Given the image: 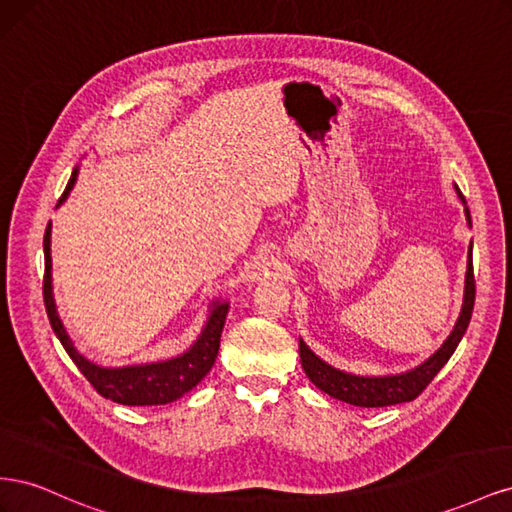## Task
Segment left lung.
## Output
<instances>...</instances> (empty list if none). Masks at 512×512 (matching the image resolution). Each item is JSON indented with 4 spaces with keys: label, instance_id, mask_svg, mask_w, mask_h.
I'll return each instance as SVG.
<instances>
[{
    "label": "left lung",
    "instance_id": "8db88e82",
    "mask_svg": "<svg viewBox=\"0 0 512 512\" xmlns=\"http://www.w3.org/2000/svg\"><path fill=\"white\" fill-rule=\"evenodd\" d=\"M455 192L463 203V211H466L468 226L470 222V211L466 207V198L459 192L455 185ZM474 269H472V245L468 250V271H466V288H463V303L461 312L455 322L451 335L446 337V342L433 352L425 363L406 371V374H395V376H356L348 374V371L335 369L329 363H324L320 356H316L309 346L299 339V354H301V365L307 378L312 380L320 391L327 395L346 401V404L359 406V408H384V406H395L404 404V401H412L421 395L427 384L436 378L438 371L451 359L455 348L459 346L463 333H466L472 309H474Z\"/></svg>",
    "mask_w": 512,
    "mask_h": 512
}]
</instances>
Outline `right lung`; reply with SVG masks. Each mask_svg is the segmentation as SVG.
Returning <instances> with one entry per match:
<instances>
[{"label": "right lung", "instance_id": "obj_1", "mask_svg": "<svg viewBox=\"0 0 512 512\" xmlns=\"http://www.w3.org/2000/svg\"><path fill=\"white\" fill-rule=\"evenodd\" d=\"M79 168L72 170V177L66 185V192L61 194L59 205L68 198L70 190L76 183ZM57 205V207H59ZM44 307L49 314L51 327L59 337L61 346L66 348L74 365L81 369V374L91 382L94 389L123 406H164L183 397L188 391L203 380L209 369L215 363V356L220 350V337L228 314L226 301H213L211 312L203 333L198 335L196 342L190 346L188 352H183L175 359L158 361V363H143V365H128V367H100L91 363L89 359L74 348L72 339L68 337L64 324L59 320L55 299H53V280H51V224L46 226L44 232Z\"/></svg>", "mask_w": 512, "mask_h": 512}]
</instances>
